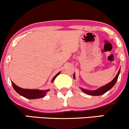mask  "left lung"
I'll use <instances>...</instances> for the list:
<instances>
[{"label": "left lung", "mask_w": 129, "mask_h": 129, "mask_svg": "<svg viewBox=\"0 0 129 129\" xmlns=\"http://www.w3.org/2000/svg\"><path fill=\"white\" fill-rule=\"evenodd\" d=\"M120 69H119L118 73L116 75L115 78L111 81V82H109V83L106 84V85L104 86H102V87L96 90H94V91H91V90H88V89H83V88H81L82 91L83 92H84L86 94H88V95H91V96H100V95H102V94H104L105 93H106L108 91H109V89H111L112 88V87L114 86V85L116 84V82L117 80V78H118L119 75L120 74ZM75 74H74V78L75 79Z\"/></svg>", "instance_id": "obj_1"}]
</instances>
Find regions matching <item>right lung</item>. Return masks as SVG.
Returning <instances> with one entry per match:
<instances>
[{"mask_svg":"<svg viewBox=\"0 0 129 129\" xmlns=\"http://www.w3.org/2000/svg\"><path fill=\"white\" fill-rule=\"evenodd\" d=\"M60 73V72H59L57 74H56V75H55V77L52 78V82H54L55 78L57 77V76L59 75ZM12 84L13 88H14L15 90L19 94H20V95L28 99L41 98L45 96L47 92L49 91V89H46V90H39V89H24L17 86L13 82H12Z\"/></svg>","mask_w":129,"mask_h":129,"instance_id":"obj_1","label":"right lung"}]
</instances>
